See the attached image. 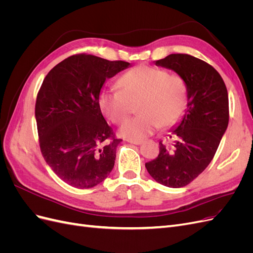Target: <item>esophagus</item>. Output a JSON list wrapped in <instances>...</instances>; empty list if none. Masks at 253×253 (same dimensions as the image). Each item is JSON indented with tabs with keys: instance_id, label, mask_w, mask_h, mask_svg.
I'll return each instance as SVG.
<instances>
[{
	"instance_id": "1",
	"label": "esophagus",
	"mask_w": 253,
	"mask_h": 253,
	"mask_svg": "<svg viewBox=\"0 0 253 253\" xmlns=\"http://www.w3.org/2000/svg\"><path fill=\"white\" fill-rule=\"evenodd\" d=\"M126 141L129 142V143H132V144H136V145L141 144V141H140V140H131V139H127Z\"/></svg>"
}]
</instances>
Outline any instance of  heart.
Returning <instances> with one entry per match:
<instances>
[{
	"label": "heart",
	"mask_w": 253,
	"mask_h": 253,
	"mask_svg": "<svg viewBox=\"0 0 253 253\" xmlns=\"http://www.w3.org/2000/svg\"><path fill=\"white\" fill-rule=\"evenodd\" d=\"M120 89L100 91L98 98L102 113L113 124L120 125L137 104L138 116L126 121L120 135L140 140L162 127H170L186 112L189 88L186 80L177 74L150 65H139L126 72L118 81Z\"/></svg>",
	"instance_id": "heart-1"
}]
</instances>
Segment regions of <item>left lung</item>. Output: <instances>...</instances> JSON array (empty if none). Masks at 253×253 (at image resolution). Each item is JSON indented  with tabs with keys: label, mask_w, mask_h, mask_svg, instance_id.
<instances>
[{
	"label": "left lung",
	"mask_w": 253,
	"mask_h": 253,
	"mask_svg": "<svg viewBox=\"0 0 253 253\" xmlns=\"http://www.w3.org/2000/svg\"><path fill=\"white\" fill-rule=\"evenodd\" d=\"M156 65L177 73L189 88L188 105L171 143L159 142L158 156L145 164L160 185L185 187L211 163L229 122L228 91L218 72L187 53H172Z\"/></svg>",
	"instance_id": "obj_1"
}]
</instances>
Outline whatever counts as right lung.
Returning <instances> with one entry per match:
<instances>
[{
  "instance_id": "1",
  "label": "right lung",
  "mask_w": 253,
  "mask_h": 253,
  "mask_svg": "<svg viewBox=\"0 0 253 253\" xmlns=\"http://www.w3.org/2000/svg\"><path fill=\"white\" fill-rule=\"evenodd\" d=\"M128 66L78 53L50 70L38 91L41 153L58 177L74 188H93L113 170L121 139L106 124L98 98L105 80Z\"/></svg>"
}]
</instances>
